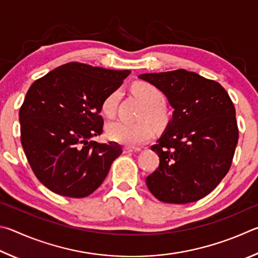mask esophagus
<instances>
[{
	"label": "esophagus",
	"instance_id": "34e87169",
	"mask_svg": "<svg viewBox=\"0 0 258 258\" xmlns=\"http://www.w3.org/2000/svg\"><path fill=\"white\" fill-rule=\"evenodd\" d=\"M142 150L139 147H124L123 148V152L124 153H137V152H141Z\"/></svg>",
	"mask_w": 258,
	"mask_h": 258
}]
</instances>
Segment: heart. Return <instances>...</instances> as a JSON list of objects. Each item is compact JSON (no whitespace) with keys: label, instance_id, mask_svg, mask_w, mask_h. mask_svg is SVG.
<instances>
[{"label":"heart","instance_id":"b5f03b06","mask_svg":"<svg viewBox=\"0 0 258 258\" xmlns=\"http://www.w3.org/2000/svg\"><path fill=\"white\" fill-rule=\"evenodd\" d=\"M132 92L145 104L142 113V120L135 123H128L123 121H113L106 125L107 137L113 142L123 144L128 146H139L145 144L154 134V125H163L166 122V113L162 104L163 97L159 89L146 83H137L132 87ZM120 93L114 92L108 95L102 103V112L107 117L115 114L117 101ZM152 121L151 122L149 120Z\"/></svg>","mask_w":258,"mask_h":258}]
</instances>
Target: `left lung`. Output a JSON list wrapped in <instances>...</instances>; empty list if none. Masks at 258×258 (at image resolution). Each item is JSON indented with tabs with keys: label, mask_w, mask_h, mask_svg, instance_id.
Listing matches in <instances>:
<instances>
[{
	"label": "left lung",
	"mask_w": 258,
	"mask_h": 258,
	"mask_svg": "<svg viewBox=\"0 0 258 258\" xmlns=\"http://www.w3.org/2000/svg\"><path fill=\"white\" fill-rule=\"evenodd\" d=\"M173 108L156 145L160 165L146 178L150 191L169 204L200 201L221 182L238 143L233 103L222 86L184 69L143 74Z\"/></svg>",
	"instance_id": "left-lung-1"
}]
</instances>
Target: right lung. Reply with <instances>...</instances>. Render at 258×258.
<instances>
[{
  "label": "right lung",
  "mask_w": 258,
  "mask_h": 258,
  "mask_svg": "<svg viewBox=\"0 0 258 258\" xmlns=\"http://www.w3.org/2000/svg\"><path fill=\"white\" fill-rule=\"evenodd\" d=\"M130 72L70 62L30 86L19 112L21 144L35 175L49 190L83 198L106 178L122 148L93 138L103 132V101Z\"/></svg>",
  "instance_id": "1"
}]
</instances>
